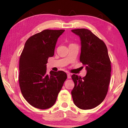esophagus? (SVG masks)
Here are the masks:
<instances>
[{
  "label": "esophagus",
  "mask_w": 128,
  "mask_h": 128,
  "mask_svg": "<svg viewBox=\"0 0 128 128\" xmlns=\"http://www.w3.org/2000/svg\"><path fill=\"white\" fill-rule=\"evenodd\" d=\"M67 76H68V78H71V74H69V73H68V74H67Z\"/></svg>",
  "instance_id": "34e87169"
}]
</instances>
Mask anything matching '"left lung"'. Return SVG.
Wrapping results in <instances>:
<instances>
[{"label":"left lung","instance_id":"left-lung-1","mask_svg":"<svg viewBox=\"0 0 128 128\" xmlns=\"http://www.w3.org/2000/svg\"><path fill=\"white\" fill-rule=\"evenodd\" d=\"M81 41L80 60L86 66L84 78L73 74L74 88L72 95L74 104L81 110L97 107L104 100L109 86L111 66L107 48L103 40L88 29L72 30Z\"/></svg>","mask_w":128,"mask_h":128}]
</instances>
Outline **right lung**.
Listing matches in <instances>:
<instances>
[{
	"instance_id": "1",
	"label": "right lung",
	"mask_w": 128,
	"mask_h": 128,
	"mask_svg": "<svg viewBox=\"0 0 128 128\" xmlns=\"http://www.w3.org/2000/svg\"><path fill=\"white\" fill-rule=\"evenodd\" d=\"M64 30H45L26 40L19 60V84L23 96L33 107L50 108L67 78L65 72L51 71L47 74L49 57L54 56L59 37Z\"/></svg>"
}]
</instances>
